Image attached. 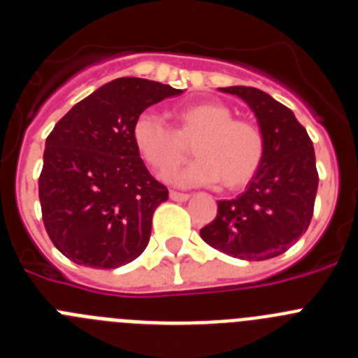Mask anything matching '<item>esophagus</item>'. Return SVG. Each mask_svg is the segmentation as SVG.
Segmentation results:
<instances>
[{
  "label": "esophagus",
  "mask_w": 358,
  "mask_h": 358,
  "mask_svg": "<svg viewBox=\"0 0 358 358\" xmlns=\"http://www.w3.org/2000/svg\"><path fill=\"white\" fill-rule=\"evenodd\" d=\"M170 199H172V201H177V202H185V201H188L189 199V195L188 194H179V192H170Z\"/></svg>",
  "instance_id": "34e87169"
}]
</instances>
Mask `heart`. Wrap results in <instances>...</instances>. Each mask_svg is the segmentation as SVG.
Masks as SVG:
<instances>
[{"instance_id": "obj_1", "label": "heart", "mask_w": 358, "mask_h": 358, "mask_svg": "<svg viewBox=\"0 0 358 358\" xmlns=\"http://www.w3.org/2000/svg\"><path fill=\"white\" fill-rule=\"evenodd\" d=\"M177 129L156 113H141L132 125V141L141 159L166 172L182 159L192 143L198 156L181 169L164 173L177 186H210L222 181L227 189L248 185L260 170L264 136L255 123L233 118L222 102L186 103L176 110Z\"/></svg>"}]
</instances>
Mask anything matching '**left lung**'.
I'll return each instance as SVG.
<instances>
[{"mask_svg":"<svg viewBox=\"0 0 358 358\" xmlns=\"http://www.w3.org/2000/svg\"><path fill=\"white\" fill-rule=\"evenodd\" d=\"M248 103L264 136L260 170L243 194L217 202V217L201 229L202 240L240 260L280 256L305 235L317 194L315 152L292 110L265 91L245 85L218 87Z\"/></svg>","mask_w":358,"mask_h":358,"instance_id":"left-lung-1","label":"left lung"}]
</instances>
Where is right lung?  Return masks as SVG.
Instances as JSON below:
<instances>
[{"mask_svg":"<svg viewBox=\"0 0 358 358\" xmlns=\"http://www.w3.org/2000/svg\"><path fill=\"white\" fill-rule=\"evenodd\" d=\"M182 90L147 78L107 82L59 120L44 145L39 201L48 236L66 258L116 268L148 245L152 215L169 189L132 141L134 120Z\"/></svg>","mask_w":358,"mask_h":358,"instance_id":"1","label":"right lung"}]
</instances>
